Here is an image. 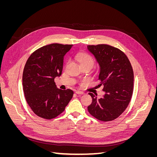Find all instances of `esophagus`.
<instances>
[{
  "label": "esophagus",
  "mask_w": 157,
  "mask_h": 157,
  "mask_svg": "<svg viewBox=\"0 0 157 157\" xmlns=\"http://www.w3.org/2000/svg\"><path fill=\"white\" fill-rule=\"evenodd\" d=\"M75 93L77 94H80V95H83V94H84V92H81V91H76L75 92Z\"/></svg>",
  "instance_id": "obj_1"
}]
</instances>
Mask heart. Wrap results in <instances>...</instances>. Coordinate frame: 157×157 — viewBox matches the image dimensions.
<instances>
[{
    "label": "heart",
    "instance_id": "obj_1",
    "mask_svg": "<svg viewBox=\"0 0 157 157\" xmlns=\"http://www.w3.org/2000/svg\"><path fill=\"white\" fill-rule=\"evenodd\" d=\"M76 58L78 61L80 66L84 65L90 64L93 66L94 63V60L92 57L88 54L84 53V52H79L76 56Z\"/></svg>",
    "mask_w": 157,
    "mask_h": 157
}]
</instances>
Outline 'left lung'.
Here are the masks:
<instances>
[{"label":"left lung","instance_id":"obj_1","mask_svg":"<svg viewBox=\"0 0 157 157\" xmlns=\"http://www.w3.org/2000/svg\"><path fill=\"white\" fill-rule=\"evenodd\" d=\"M88 50L95 56L100 67L99 80L105 94L98 98L89 93L92 98L88 112L97 119L111 121L125 111L134 90V71L126 55L107 44L88 45Z\"/></svg>","mask_w":157,"mask_h":157}]
</instances>
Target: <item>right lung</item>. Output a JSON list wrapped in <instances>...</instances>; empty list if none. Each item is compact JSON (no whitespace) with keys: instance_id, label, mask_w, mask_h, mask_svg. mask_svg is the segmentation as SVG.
Segmentation results:
<instances>
[{"instance_id":"add662e5","label":"right lung","mask_w":157,"mask_h":157,"mask_svg":"<svg viewBox=\"0 0 157 157\" xmlns=\"http://www.w3.org/2000/svg\"><path fill=\"white\" fill-rule=\"evenodd\" d=\"M73 44H51L37 49L28 58L23 73L25 99L35 115L52 119L62 113L73 91L57 88L54 78L62 73L63 57Z\"/></svg>"}]
</instances>
